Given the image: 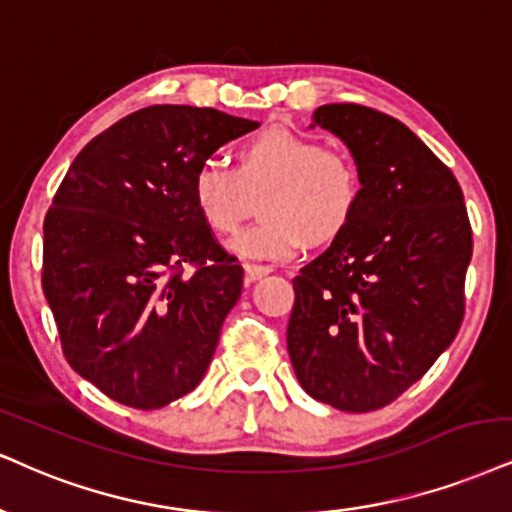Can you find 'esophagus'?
Masks as SVG:
<instances>
[{"label":"esophagus","mask_w":512,"mask_h":512,"mask_svg":"<svg viewBox=\"0 0 512 512\" xmlns=\"http://www.w3.org/2000/svg\"><path fill=\"white\" fill-rule=\"evenodd\" d=\"M244 273H246V280L254 282V280H258V277L273 273V268L263 266V263H244Z\"/></svg>","instance_id":"esophagus-1"}]
</instances>
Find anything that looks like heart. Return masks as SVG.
Here are the masks:
<instances>
[{
  "label": "heart",
  "mask_w": 512,
  "mask_h": 512,
  "mask_svg": "<svg viewBox=\"0 0 512 512\" xmlns=\"http://www.w3.org/2000/svg\"><path fill=\"white\" fill-rule=\"evenodd\" d=\"M263 192V220L230 246L244 258L280 261L299 254L308 239L325 244L342 235L361 204L363 173L349 151L289 128L244 142L237 168L211 156L194 170V206L216 235H235Z\"/></svg>",
  "instance_id": "heart-1"
}]
</instances>
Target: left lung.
I'll list each match as a JSON object with an SVG mask.
<instances>
[{"mask_svg":"<svg viewBox=\"0 0 512 512\" xmlns=\"http://www.w3.org/2000/svg\"><path fill=\"white\" fill-rule=\"evenodd\" d=\"M313 118L358 161L363 197L292 280L287 349L313 399L370 413L456 339L472 227L456 175L401 121L361 104H325Z\"/></svg>","mask_w":512,"mask_h":512,"instance_id":"1","label":"left lung"}]
</instances>
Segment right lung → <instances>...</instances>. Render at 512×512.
Wrapping results in <instances>:
<instances>
[{
  "label": "right lung",
  "instance_id": "right-lung-1",
  "mask_svg": "<svg viewBox=\"0 0 512 512\" xmlns=\"http://www.w3.org/2000/svg\"><path fill=\"white\" fill-rule=\"evenodd\" d=\"M256 128L216 109L147 106L87 142L56 189L42 289L66 361L109 399L154 410L204 377L244 268L201 220L192 178Z\"/></svg>",
  "mask_w": 512,
  "mask_h": 512
}]
</instances>
